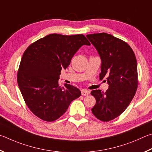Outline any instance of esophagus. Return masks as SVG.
Returning a JSON list of instances; mask_svg holds the SVG:
<instances>
[{
  "label": "esophagus",
  "mask_w": 152,
  "mask_h": 152,
  "mask_svg": "<svg viewBox=\"0 0 152 152\" xmlns=\"http://www.w3.org/2000/svg\"><path fill=\"white\" fill-rule=\"evenodd\" d=\"M89 94V91H87L86 89H82L81 90V95H83V96H86V95H88Z\"/></svg>",
  "instance_id": "obj_1"
}]
</instances>
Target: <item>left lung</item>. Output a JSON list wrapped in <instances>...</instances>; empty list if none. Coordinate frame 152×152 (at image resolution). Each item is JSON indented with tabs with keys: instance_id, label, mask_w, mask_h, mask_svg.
<instances>
[{
	"instance_id": "left-lung-1",
	"label": "left lung",
	"mask_w": 152,
	"mask_h": 152,
	"mask_svg": "<svg viewBox=\"0 0 152 152\" xmlns=\"http://www.w3.org/2000/svg\"><path fill=\"white\" fill-rule=\"evenodd\" d=\"M102 59L99 79L105 77L109 89L105 93L94 90L96 99L92 113L102 121L118 118L131 103L137 89L136 58L126 42L111 34L102 33L87 34Z\"/></svg>"
}]
</instances>
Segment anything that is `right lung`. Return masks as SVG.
<instances>
[{"label": "right lung", "instance_id": "obj_1", "mask_svg": "<svg viewBox=\"0 0 152 152\" xmlns=\"http://www.w3.org/2000/svg\"><path fill=\"white\" fill-rule=\"evenodd\" d=\"M83 34H50L29 45L24 52L17 73V83L26 105L42 120L54 121L67 110L80 90L69 84L61 87L62 69L83 45H90Z\"/></svg>", "mask_w": 152, "mask_h": 152}]
</instances>
